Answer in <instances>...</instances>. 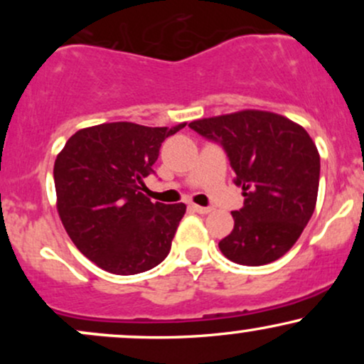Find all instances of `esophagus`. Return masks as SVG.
I'll use <instances>...</instances> for the list:
<instances>
[{
	"mask_svg": "<svg viewBox=\"0 0 364 364\" xmlns=\"http://www.w3.org/2000/svg\"><path fill=\"white\" fill-rule=\"evenodd\" d=\"M190 208L191 210H195V212H198V214H208V212L212 210L210 207H202V205H195V203H191L190 205Z\"/></svg>",
	"mask_w": 364,
	"mask_h": 364,
	"instance_id": "obj_1",
	"label": "esophagus"
}]
</instances>
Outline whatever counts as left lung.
<instances>
[{
	"label": "left lung",
	"mask_w": 364,
	"mask_h": 364,
	"mask_svg": "<svg viewBox=\"0 0 364 364\" xmlns=\"http://www.w3.org/2000/svg\"><path fill=\"white\" fill-rule=\"evenodd\" d=\"M190 128L219 144L243 188L245 205L220 252L240 265H265L301 236L316 205L320 156L306 129L281 114L240 111L191 121Z\"/></svg>",
	"instance_id": "obj_1"
}]
</instances>
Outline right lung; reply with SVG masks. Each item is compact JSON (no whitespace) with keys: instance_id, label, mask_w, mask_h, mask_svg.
Returning a JSON list of instances; mask_svg holds the SVG:
<instances>
[{"instance_id":"add662e5","label":"right lung","mask_w":364,"mask_h":364,"mask_svg":"<svg viewBox=\"0 0 364 364\" xmlns=\"http://www.w3.org/2000/svg\"><path fill=\"white\" fill-rule=\"evenodd\" d=\"M173 128L104 123L78 129L54 162L58 214L80 252L101 269L133 275L169 255L185 203H152L141 190Z\"/></svg>"}]
</instances>
